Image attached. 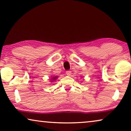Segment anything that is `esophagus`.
I'll list each match as a JSON object with an SVG mask.
<instances>
[{"label":"esophagus","mask_w":131,"mask_h":131,"mask_svg":"<svg viewBox=\"0 0 131 131\" xmlns=\"http://www.w3.org/2000/svg\"><path fill=\"white\" fill-rule=\"evenodd\" d=\"M71 74V71H69V70L66 71V74L68 75V76H70Z\"/></svg>","instance_id":"esophagus-1"}]
</instances>
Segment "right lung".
Instances as JSON below:
<instances>
[{"mask_svg":"<svg viewBox=\"0 0 131 131\" xmlns=\"http://www.w3.org/2000/svg\"><path fill=\"white\" fill-rule=\"evenodd\" d=\"M57 78H58L57 76H54V77H53V78H52V81H54V80L57 79Z\"/></svg>","mask_w":131,"mask_h":131,"instance_id":"obj_1","label":"right lung"}]
</instances>
